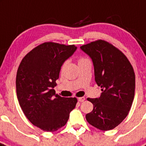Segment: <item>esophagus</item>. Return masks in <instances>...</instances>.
I'll use <instances>...</instances> for the list:
<instances>
[{
  "instance_id": "esophagus-1",
  "label": "esophagus",
  "mask_w": 146,
  "mask_h": 146,
  "mask_svg": "<svg viewBox=\"0 0 146 146\" xmlns=\"http://www.w3.org/2000/svg\"><path fill=\"white\" fill-rule=\"evenodd\" d=\"M85 98L84 97H81V98H78V101L79 102H83L85 100Z\"/></svg>"
}]
</instances>
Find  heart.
<instances>
[{
	"label": "heart",
	"instance_id": "heart-1",
	"mask_svg": "<svg viewBox=\"0 0 146 146\" xmlns=\"http://www.w3.org/2000/svg\"><path fill=\"white\" fill-rule=\"evenodd\" d=\"M88 59H86V58H83V57H80L79 58H78V63H83V62H84V61L87 60ZM66 63L67 62L66 61H65V62H63V64H62V66H61V70H63L64 69V68L66 67Z\"/></svg>",
	"mask_w": 146,
	"mask_h": 146
}]
</instances>
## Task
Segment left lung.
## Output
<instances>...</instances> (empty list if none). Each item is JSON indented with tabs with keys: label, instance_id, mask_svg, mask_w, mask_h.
Wrapping results in <instances>:
<instances>
[{
	"label": "left lung",
	"instance_id": "8db88e82",
	"mask_svg": "<svg viewBox=\"0 0 146 146\" xmlns=\"http://www.w3.org/2000/svg\"><path fill=\"white\" fill-rule=\"evenodd\" d=\"M80 48L90 56L95 81L102 92L99 98H87L93 110L86 115L92 126L102 131L114 129L129 114L135 92V74L126 56L111 43L98 40Z\"/></svg>",
	"mask_w": 146,
	"mask_h": 146
}]
</instances>
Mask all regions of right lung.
Wrapping results in <instances>:
<instances>
[{"instance_id":"right-lung-1","label":"right lung","mask_w":146,"mask_h":146,"mask_svg":"<svg viewBox=\"0 0 146 146\" xmlns=\"http://www.w3.org/2000/svg\"><path fill=\"white\" fill-rule=\"evenodd\" d=\"M74 45L45 42L25 55L17 68L16 92L27 119L45 131L64 126L76 106V98H62L53 88L61 66L74 52Z\"/></svg>"}]
</instances>
